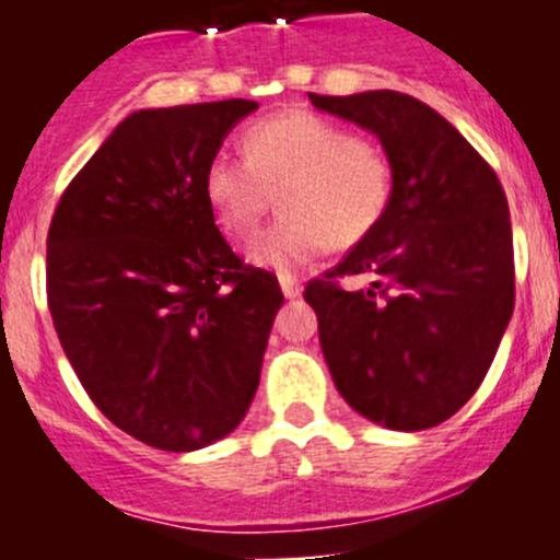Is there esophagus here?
<instances>
[{
    "label": "esophagus",
    "instance_id": "obj_1",
    "mask_svg": "<svg viewBox=\"0 0 560 560\" xmlns=\"http://www.w3.org/2000/svg\"><path fill=\"white\" fill-rule=\"evenodd\" d=\"M280 289H283V294L289 296V300H294V296H300V280H296L294 275H280Z\"/></svg>",
    "mask_w": 560,
    "mask_h": 560
}]
</instances>
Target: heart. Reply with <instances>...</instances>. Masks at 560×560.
<instances>
[{
  "instance_id": "obj_1",
  "label": "heart",
  "mask_w": 560,
  "mask_h": 560,
  "mask_svg": "<svg viewBox=\"0 0 560 560\" xmlns=\"http://www.w3.org/2000/svg\"><path fill=\"white\" fill-rule=\"evenodd\" d=\"M280 190L283 219L252 249L275 271L303 269L330 244L353 246L387 215L393 162L378 142L308 108L271 114L244 131V156L219 151L205 199L221 230L249 241Z\"/></svg>"
}]
</instances>
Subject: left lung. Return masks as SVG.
Returning <instances> with one entry per match:
<instances>
[{
	"mask_svg": "<svg viewBox=\"0 0 560 560\" xmlns=\"http://www.w3.org/2000/svg\"><path fill=\"white\" fill-rule=\"evenodd\" d=\"M308 97L373 131L393 162L387 215L305 285L325 361L359 415L398 432L432 429L477 393L511 323L508 199L477 148L427 103L389 89ZM350 273L374 283L341 290Z\"/></svg>",
	"mask_w": 560,
	"mask_h": 560,
	"instance_id": "8db88e82",
	"label": "left lung"
}]
</instances>
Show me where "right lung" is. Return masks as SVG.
<instances>
[{"mask_svg":"<svg viewBox=\"0 0 560 560\" xmlns=\"http://www.w3.org/2000/svg\"><path fill=\"white\" fill-rule=\"evenodd\" d=\"M255 101L145 108L61 192L47 305L69 364L114 427L162 452L244 420L283 291L215 226L205 167Z\"/></svg>","mask_w":560,"mask_h":560,"instance_id":"1","label":"right lung"}]
</instances>
